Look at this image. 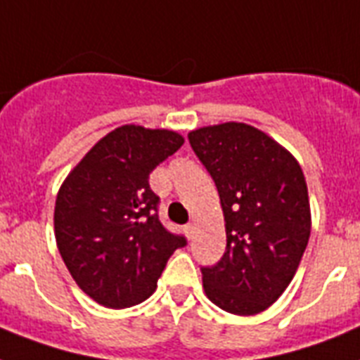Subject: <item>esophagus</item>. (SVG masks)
Instances as JSON below:
<instances>
[{"instance_id":"esophagus-1","label":"esophagus","mask_w":360,"mask_h":360,"mask_svg":"<svg viewBox=\"0 0 360 360\" xmlns=\"http://www.w3.org/2000/svg\"><path fill=\"white\" fill-rule=\"evenodd\" d=\"M185 233H186V237H188V239H192V237H194V226L186 224L185 226Z\"/></svg>"}]
</instances>
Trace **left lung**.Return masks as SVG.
<instances>
[{
  "instance_id": "1",
  "label": "left lung",
  "mask_w": 360,
  "mask_h": 360,
  "mask_svg": "<svg viewBox=\"0 0 360 360\" xmlns=\"http://www.w3.org/2000/svg\"><path fill=\"white\" fill-rule=\"evenodd\" d=\"M188 141L213 177L226 222L224 256L202 267L205 295L237 316L263 312L290 285L310 237L301 166L246 123L192 130Z\"/></svg>"
}]
</instances>
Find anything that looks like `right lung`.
<instances>
[{
	"mask_svg": "<svg viewBox=\"0 0 360 360\" xmlns=\"http://www.w3.org/2000/svg\"><path fill=\"white\" fill-rule=\"evenodd\" d=\"M174 130L123 124L89 149L58 192L59 254L84 293L106 308L140 304L186 245L158 220L149 174L183 146Z\"/></svg>",
	"mask_w": 360,
	"mask_h": 360,
	"instance_id": "obj_1",
	"label": "right lung"
}]
</instances>
